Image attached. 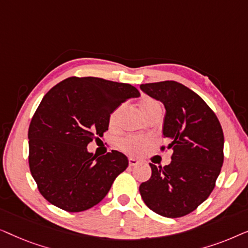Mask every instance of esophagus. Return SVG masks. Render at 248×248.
<instances>
[{"instance_id": "34e87169", "label": "esophagus", "mask_w": 248, "mask_h": 248, "mask_svg": "<svg viewBox=\"0 0 248 248\" xmlns=\"http://www.w3.org/2000/svg\"><path fill=\"white\" fill-rule=\"evenodd\" d=\"M138 164H139V160H137V159H134V158L128 159V165H130L131 167H133V166H137Z\"/></svg>"}]
</instances>
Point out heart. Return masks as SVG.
Instances as JSON below:
<instances>
[{"label":"heart","instance_id":"1","mask_svg":"<svg viewBox=\"0 0 248 248\" xmlns=\"http://www.w3.org/2000/svg\"><path fill=\"white\" fill-rule=\"evenodd\" d=\"M139 108H140L142 116L144 118L154 113H161L162 111L161 104L159 103L157 99H155V98H151V97L142 98L140 103H139ZM122 111H123V107L122 106H118L117 108H115V109L111 111L109 115V118H108L109 127L114 128L117 126L118 121H120V117L122 115ZM117 145L122 151L125 152V154L139 155L143 154L145 149L150 145V141L144 138L125 137V138H122L121 140L117 142Z\"/></svg>","mask_w":248,"mask_h":248}]
</instances>
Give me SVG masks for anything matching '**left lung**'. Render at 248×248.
<instances>
[{
    "instance_id": "obj_1",
    "label": "left lung",
    "mask_w": 248,
    "mask_h": 248,
    "mask_svg": "<svg viewBox=\"0 0 248 248\" xmlns=\"http://www.w3.org/2000/svg\"><path fill=\"white\" fill-rule=\"evenodd\" d=\"M140 88L165 105L164 137L174 152L165 167L150 164L151 177L139 191L154 212L167 218L184 217L215 188L223 164L222 127L215 111L184 84L161 81Z\"/></svg>"
}]
</instances>
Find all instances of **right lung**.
<instances>
[{"label":"right lung","mask_w":248,"mask_h":248,"mask_svg":"<svg viewBox=\"0 0 248 248\" xmlns=\"http://www.w3.org/2000/svg\"><path fill=\"white\" fill-rule=\"evenodd\" d=\"M137 88L101 78L71 77L54 86L30 122L29 168L44 198L67 212H81L103 200L127 168L116 150L96 157L87 150L108 130L111 111Z\"/></svg>","instance_id":"right-lung-1"}]
</instances>
